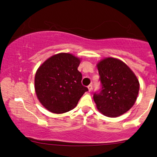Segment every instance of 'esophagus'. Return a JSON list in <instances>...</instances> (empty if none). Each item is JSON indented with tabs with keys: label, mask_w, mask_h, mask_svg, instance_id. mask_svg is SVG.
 <instances>
[{
	"label": "esophagus",
	"mask_w": 157,
	"mask_h": 157,
	"mask_svg": "<svg viewBox=\"0 0 157 157\" xmlns=\"http://www.w3.org/2000/svg\"><path fill=\"white\" fill-rule=\"evenodd\" d=\"M88 89H89V91H91V90H92V85H89V86H88Z\"/></svg>",
	"instance_id": "obj_1"
}]
</instances>
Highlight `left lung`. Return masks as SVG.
Wrapping results in <instances>:
<instances>
[{"label":"left lung","instance_id":"1","mask_svg":"<svg viewBox=\"0 0 157 157\" xmlns=\"http://www.w3.org/2000/svg\"><path fill=\"white\" fill-rule=\"evenodd\" d=\"M102 83L100 93L94 94L97 108L102 114L117 117L131 109L137 98L140 82L122 60L106 57L97 65Z\"/></svg>","mask_w":157,"mask_h":157}]
</instances>
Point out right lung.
<instances>
[{"label": "right lung", "instance_id": "add662e5", "mask_svg": "<svg viewBox=\"0 0 157 157\" xmlns=\"http://www.w3.org/2000/svg\"><path fill=\"white\" fill-rule=\"evenodd\" d=\"M80 59L71 54L52 56L37 70L35 89L37 99L48 111L63 113L76 107L89 89L81 83L82 74L77 70Z\"/></svg>", "mask_w": 157, "mask_h": 157}]
</instances>
